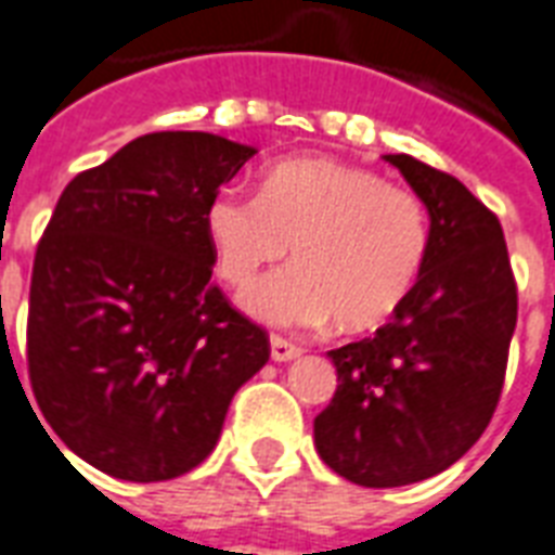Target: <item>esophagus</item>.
Here are the masks:
<instances>
[{
	"label": "esophagus",
	"mask_w": 555,
	"mask_h": 555,
	"mask_svg": "<svg viewBox=\"0 0 555 555\" xmlns=\"http://www.w3.org/2000/svg\"><path fill=\"white\" fill-rule=\"evenodd\" d=\"M296 354H302V346L291 344L282 334H273V337H270V358H273V361H291Z\"/></svg>",
	"instance_id": "obj_1"
}]
</instances>
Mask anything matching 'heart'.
<instances>
[{"label":"heart","instance_id":"heart-1","mask_svg":"<svg viewBox=\"0 0 555 555\" xmlns=\"http://www.w3.org/2000/svg\"><path fill=\"white\" fill-rule=\"evenodd\" d=\"M206 232L232 287H247L294 244L296 264L244 294L249 314L285 328L332 314L349 332L384 323L416 285L430 247L428 209L416 192L317 156L276 165L261 194H215Z\"/></svg>","mask_w":555,"mask_h":555}]
</instances>
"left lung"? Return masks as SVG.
Wrapping results in <instances>:
<instances>
[{
  "mask_svg": "<svg viewBox=\"0 0 555 555\" xmlns=\"http://www.w3.org/2000/svg\"><path fill=\"white\" fill-rule=\"evenodd\" d=\"M430 211L416 285L372 337L332 349L337 390L314 418L323 463L370 489L446 472L501 401L518 285L498 215L456 177L387 154Z\"/></svg>",
  "mask_w": 555,
  "mask_h": 555,
  "instance_id": "obj_1",
  "label": "left lung"
}]
</instances>
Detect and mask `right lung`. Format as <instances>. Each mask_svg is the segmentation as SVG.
Masks as SVG:
<instances>
[{"label":"right lung","mask_w":555,"mask_h":555,"mask_svg":"<svg viewBox=\"0 0 555 555\" xmlns=\"http://www.w3.org/2000/svg\"><path fill=\"white\" fill-rule=\"evenodd\" d=\"M253 154L201 130L147 133L80 171L42 230L28 380L63 446L104 475L192 472L268 363V332L211 282L206 232L211 197Z\"/></svg>","instance_id":"1"}]
</instances>
